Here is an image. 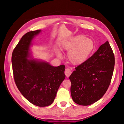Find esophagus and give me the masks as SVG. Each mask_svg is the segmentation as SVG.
<instances>
[{
	"label": "esophagus",
	"mask_w": 124,
	"mask_h": 124,
	"mask_svg": "<svg viewBox=\"0 0 124 124\" xmlns=\"http://www.w3.org/2000/svg\"><path fill=\"white\" fill-rule=\"evenodd\" d=\"M71 70H72V68H66V70H65L64 73L67 77H69L70 76L71 73H72V71Z\"/></svg>",
	"instance_id": "obj_1"
}]
</instances>
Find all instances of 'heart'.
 Returning <instances> with one entry per match:
<instances>
[{
    "label": "heart",
    "mask_w": 124,
    "mask_h": 124,
    "mask_svg": "<svg viewBox=\"0 0 124 124\" xmlns=\"http://www.w3.org/2000/svg\"><path fill=\"white\" fill-rule=\"evenodd\" d=\"M63 47L68 52L70 62L73 64L79 65L84 62L92 53L95 48V43L91 39L83 35H77L65 42ZM57 54L61 57L60 52Z\"/></svg>",
    "instance_id": "obj_1"
}]
</instances>
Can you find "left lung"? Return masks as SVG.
<instances>
[{
    "mask_svg": "<svg viewBox=\"0 0 124 124\" xmlns=\"http://www.w3.org/2000/svg\"><path fill=\"white\" fill-rule=\"evenodd\" d=\"M115 57L108 41L70 75V93L77 104L89 106L101 98L112 80Z\"/></svg>",
    "mask_w": 124,
    "mask_h": 124,
    "instance_id": "left-lung-1",
    "label": "left lung"
}]
</instances>
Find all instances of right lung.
<instances>
[{"instance_id": "add662e5", "label": "right lung", "mask_w": 124, "mask_h": 124, "mask_svg": "<svg viewBox=\"0 0 124 124\" xmlns=\"http://www.w3.org/2000/svg\"><path fill=\"white\" fill-rule=\"evenodd\" d=\"M40 31H31L22 37L12 52L11 62L15 82L22 95L33 104L46 107L54 102L66 77L65 66L54 67L27 58L31 40Z\"/></svg>"}]
</instances>
